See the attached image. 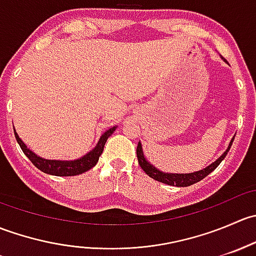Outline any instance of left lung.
Listing matches in <instances>:
<instances>
[{"label":"left lung","mask_w":256,"mask_h":256,"mask_svg":"<svg viewBox=\"0 0 256 256\" xmlns=\"http://www.w3.org/2000/svg\"><path fill=\"white\" fill-rule=\"evenodd\" d=\"M233 141H234V138L230 141V144H229L228 150H226V151L224 152V154H222V156L219 157L216 162H213L210 166H208L207 168L202 170V171L193 172V174H164V172H161V171H158L157 168H154V167L152 166V164H150L148 161H146V158H144L142 147H141L140 142H138V148H136V154H138V164H140L141 168L144 170V172L147 174V176H150L151 178H154V180H158V182L166 183V184H170V186H177V187H188V186H192V184H194V183L202 180L203 178L207 177L210 172H213L214 170H216V167L220 164V162L226 158V154H228V151L230 150Z\"/></svg>","instance_id":"left-lung-1"}]
</instances>
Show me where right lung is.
<instances>
[{
    "instance_id": "add662e5",
    "label": "right lung",
    "mask_w": 256,
    "mask_h": 256,
    "mask_svg": "<svg viewBox=\"0 0 256 256\" xmlns=\"http://www.w3.org/2000/svg\"><path fill=\"white\" fill-rule=\"evenodd\" d=\"M115 128H109V130L100 138L99 142H98L96 147H95L92 151H90L89 154H86L84 157H82V158L76 160V161H56V160L42 158V157L33 154L30 148H27V146H26V144L22 142V140L18 138L16 131H14V136H16V140L20 148H22L23 154L30 158V161L32 162L38 170H40V171L44 172V174H53V176L68 177L84 174V172L89 171L90 168H92V167L98 164L99 157L102 156V151H104L105 142H106L108 138L112 135Z\"/></svg>"
}]
</instances>
